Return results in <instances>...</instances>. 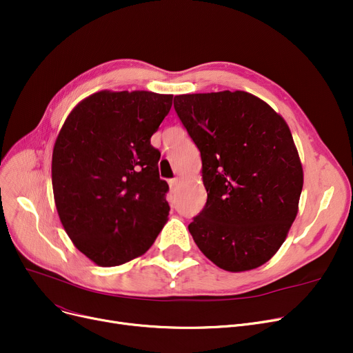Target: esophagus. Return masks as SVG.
Returning a JSON list of instances; mask_svg holds the SVG:
<instances>
[{"instance_id":"esophagus-1","label":"esophagus","mask_w":353,"mask_h":353,"mask_svg":"<svg viewBox=\"0 0 353 353\" xmlns=\"http://www.w3.org/2000/svg\"><path fill=\"white\" fill-rule=\"evenodd\" d=\"M177 184H179V179H172V180H169V186H170V190H172V192L176 190Z\"/></svg>"}]
</instances>
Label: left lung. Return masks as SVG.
I'll return each instance as SVG.
<instances>
[{"label": "left lung", "instance_id": "obj_1", "mask_svg": "<svg viewBox=\"0 0 353 353\" xmlns=\"http://www.w3.org/2000/svg\"><path fill=\"white\" fill-rule=\"evenodd\" d=\"M174 110L201 156L208 192L189 232L229 272L266 263L298 214L303 170L286 121L245 91L174 97Z\"/></svg>", "mask_w": 353, "mask_h": 353}]
</instances>
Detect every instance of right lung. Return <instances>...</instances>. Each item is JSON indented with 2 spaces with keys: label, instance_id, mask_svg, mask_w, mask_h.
Returning a JSON list of instances; mask_svg holds the SVG:
<instances>
[{
  "label": "right lung",
  "instance_id": "1",
  "mask_svg": "<svg viewBox=\"0 0 353 353\" xmlns=\"http://www.w3.org/2000/svg\"><path fill=\"white\" fill-rule=\"evenodd\" d=\"M172 103L152 91H100L74 107L55 140V208L74 246L99 266L143 254L165 225L169 184L150 139Z\"/></svg>",
  "mask_w": 353,
  "mask_h": 353
}]
</instances>
